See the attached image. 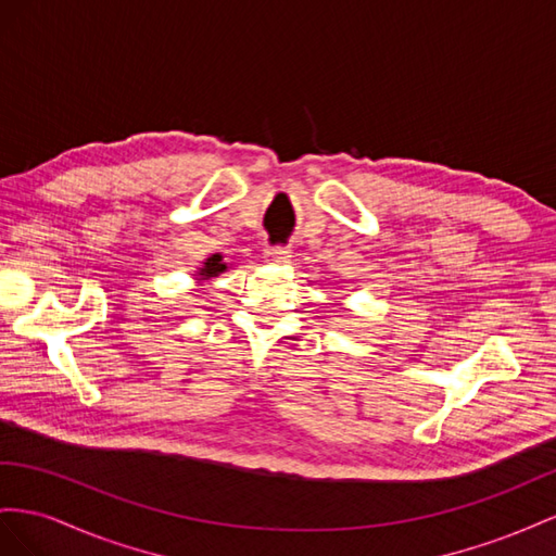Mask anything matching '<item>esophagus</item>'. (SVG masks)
<instances>
[{
  "label": "esophagus",
  "mask_w": 556,
  "mask_h": 556,
  "mask_svg": "<svg viewBox=\"0 0 556 556\" xmlns=\"http://www.w3.org/2000/svg\"><path fill=\"white\" fill-rule=\"evenodd\" d=\"M265 261L267 263H289L291 261V251L287 247H267L265 249Z\"/></svg>",
  "instance_id": "esophagus-1"
}]
</instances>
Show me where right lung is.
<instances>
[{
    "instance_id": "add662e5",
    "label": "right lung",
    "mask_w": 556,
    "mask_h": 556,
    "mask_svg": "<svg viewBox=\"0 0 556 556\" xmlns=\"http://www.w3.org/2000/svg\"><path fill=\"white\" fill-rule=\"evenodd\" d=\"M228 265L224 263V256H218V253H214V256H210L207 261H204V265L198 269V279H212V277H218L220 273H226Z\"/></svg>"
}]
</instances>
